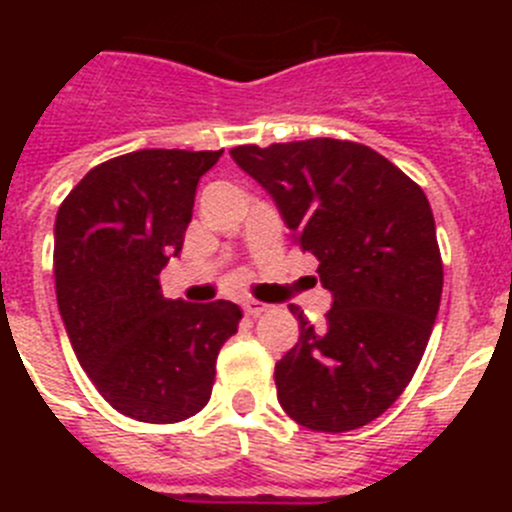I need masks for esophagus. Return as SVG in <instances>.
<instances>
[{
  "label": "esophagus",
  "mask_w": 512,
  "mask_h": 512,
  "mask_svg": "<svg viewBox=\"0 0 512 512\" xmlns=\"http://www.w3.org/2000/svg\"><path fill=\"white\" fill-rule=\"evenodd\" d=\"M266 310H269V305H266V302H256V300L243 302V312H246V315H253V318H256V315H261V312H266Z\"/></svg>",
  "instance_id": "1"
}]
</instances>
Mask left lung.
Returning a JSON list of instances; mask_svg holds the SVG:
<instances>
[{
    "mask_svg": "<svg viewBox=\"0 0 512 512\" xmlns=\"http://www.w3.org/2000/svg\"><path fill=\"white\" fill-rule=\"evenodd\" d=\"M233 161L271 194L333 295L323 325L277 361L284 413L343 433L390 408L418 369L436 323L443 264L423 189L369 146L336 138L238 146Z\"/></svg>",
    "mask_w": 512,
    "mask_h": 512,
    "instance_id": "8db88e82",
    "label": "left lung"
}]
</instances>
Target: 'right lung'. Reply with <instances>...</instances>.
I'll return each instance as SVG.
<instances>
[{"label":"right lung","instance_id":"add662e5","mask_svg":"<svg viewBox=\"0 0 512 512\" xmlns=\"http://www.w3.org/2000/svg\"><path fill=\"white\" fill-rule=\"evenodd\" d=\"M223 151L146 148L94 166L56 215L53 274L81 369L117 413L179 423L207 405L220 346L238 330L228 300H166L200 176Z\"/></svg>","mask_w":512,"mask_h":512}]
</instances>
